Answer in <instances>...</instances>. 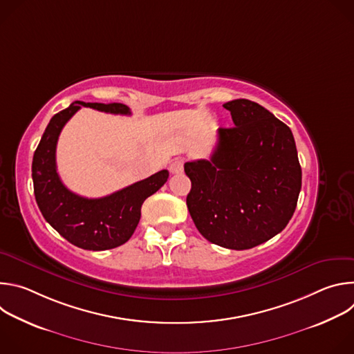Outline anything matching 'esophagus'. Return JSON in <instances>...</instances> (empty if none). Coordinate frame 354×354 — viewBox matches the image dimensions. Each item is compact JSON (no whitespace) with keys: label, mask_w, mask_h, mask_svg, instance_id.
Segmentation results:
<instances>
[{"label":"esophagus","mask_w":354,"mask_h":354,"mask_svg":"<svg viewBox=\"0 0 354 354\" xmlns=\"http://www.w3.org/2000/svg\"><path fill=\"white\" fill-rule=\"evenodd\" d=\"M169 169H171V172L175 174V175L182 174V172H183V160H175V161L171 164Z\"/></svg>","instance_id":"1"}]
</instances>
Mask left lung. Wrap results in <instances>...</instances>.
I'll list each match as a JSON object with an SVG mask.
<instances>
[{
    "label": "left lung",
    "mask_w": 354,
    "mask_h": 354,
    "mask_svg": "<svg viewBox=\"0 0 354 354\" xmlns=\"http://www.w3.org/2000/svg\"><path fill=\"white\" fill-rule=\"evenodd\" d=\"M234 127L218 129L210 160L185 164L192 182L186 205L212 243L250 249L291 220L301 190V167L287 124L249 99L223 105Z\"/></svg>",
    "instance_id": "8db88e82"
}]
</instances>
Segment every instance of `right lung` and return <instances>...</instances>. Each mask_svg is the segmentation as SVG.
<instances>
[{
    "label": "right lung",
    "instance_id": "obj_1",
    "mask_svg": "<svg viewBox=\"0 0 354 354\" xmlns=\"http://www.w3.org/2000/svg\"><path fill=\"white\" fill-rule=\"evenodd\" d=\"M82 106L113 115H130V109L123 104H86L81 100L56 113L33 154V190L44 220L63 238L86 250H106L130 239L140 221L144 200L164 186L169 172L162 169L99 198H86L68 190L57 174L56 147L64 124Z\"/></svg>",
    "mask_w": 354,
    "mask_h": 354
}]
</instances>
